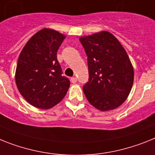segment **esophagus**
Returning a JSON list of instances; mask_svg holds the SVG:
<instances>
[{"label":"esophagus","mask_w":155,"mask_h":155,"mask_svg":"<svg viewBox=\"0 0 155 155\" xmlns=\"http://www.w3.org/2000/svg\"><path fill=\"white\" fill-rule=\"evenodd\" d=\"M71 81L72 84H75L77 82V78L76 77H71Z\"/></svg>","instance_id":"obj_1"}]
</instances>
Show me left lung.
Returning <instances> with one entry per match:
<instances>
[{"instance_id": "obj_1", "label": "left lung", "mask_w": 155, "mask_h": 155, "mask_svg": "<svg viewBox=\"0 0 155 155\" xmlns=\"http://www.w3.org/2000/svg\"><path fill=\"white\" fill-rule=\"evenodd\" d=\"M87 56L89 80L83 87L88 102L101 111L120 106L132 87L134 70L125 49L108 31L80 38Z\"/></svg>"}]
</instances>
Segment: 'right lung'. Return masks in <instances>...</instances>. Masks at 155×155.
I'll use <instances>...</instances> for the list:
<instances>
[{
  "mask_svg": "<svg viewBox=\"0 0 155 155\" xmlns=\"http://www.w3.org/2000/svg\"><path fill=\"white\" fill-rule=\"evenodd\" d=\"M65 36L44 28L34 35L22 49L15 70V84L27 102L50 109L63 99L70 81L62 75L57 53Z\"/></svg>",
  "mask_w": 155,
  "mask_h": 155,
  "instance_id": "obj_1",
  "label": "right lung"
}]
</instances>
